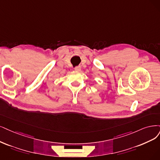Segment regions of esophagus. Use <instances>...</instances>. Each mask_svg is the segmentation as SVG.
I'll list each match as a JSON object with an SVG mask.
<instances>
[{"instance_id":"esophagus-1","label":"esophagus","mask_w":160,"mask_h":160,"mask_svg":"<svg viewBox=\"0 0 160 160\" xmlns=\"http://www.w3.org/2000/svg\"><path fill=\"white\" fill-rule=\"evenodd\" d=\"M74 70L76 71V72H80V71L81 70V67H76L74 68Z\"/></svg>"}]
</instances>
